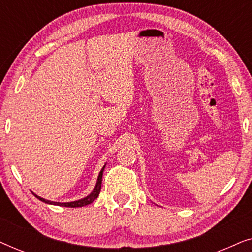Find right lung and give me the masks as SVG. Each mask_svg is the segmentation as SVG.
<instances>
[{
	"label": "right lung",
	"instance_id": "1",
	"mask_svg": "<svg viewBox=\"0 0 252 252\" xmlns=\"http://www.w3.org/2000/svg\"><path fill=\"white\" fill-rule=\"evenodd\" d=\"M104 167L105 165L103 166V168L99 172L98 174V178H97V181H96V186L95 188L93 189V191L89 194L88 196H86V197L79 199V201H74V202H67V203H60V202H51V201H48V199H44L42 197H40V196L35 195L33 192V195L35 196L36 198H39L40 201H42L44 203H47V204H53V205H60V206H65V208H81V206H85V205H88L91 204L95 201L96 198L98 197L99 195V191H101V187H102V177H103V171H104Z\"/></svg>",
	"mask_w": 252,
	"mask_h": 252
}]
</instances>
